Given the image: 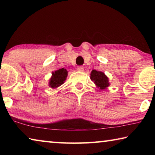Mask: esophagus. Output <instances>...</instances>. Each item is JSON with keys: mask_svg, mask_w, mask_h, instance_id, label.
I'll use <instances>...</instances> for the list:
<instances>
[{"mask_svg": "<svg viewBox=\"0 0 155 155\" xmlns=\"http://www.w3.org/2000/svg\"><path fill=\"white\" fill-rule=\"evenodd\" d=\"M77 70H78V71H79V72H83L84 71V67H83V66H78Z\"/></svg>", "mask_w": 155, "mask_h": 155, "instance_id": "34e87169", "label": "esophagus"}]
</instances>
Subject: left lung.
Instances as JSON below:
<instances>
[{"label": "left lung", "mask_w": 155, "mask_h": 155, "mask_svg": "<svg viewBox=\"0 0 155 155\" xmlns=\"http://www.w3.org/2000/svg\"><path fill=\"white\" fill-rule=\"evenodd\" d=\"M90 78L101 90H104L110 85L108 77L103 72L93 70L90 74Z\"/></svg>", "instance_id": "1"}]
</instances>
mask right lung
<instances>
[{"label": "right lung", "instance_id": "obj_1", "mask_svg": "<svg viewBox=\"0 0 155 155\" xmlns=\"http://www.w3.org/2000/svg\"><path fill=\"white\" fill-rule=\"evenodd\" d=\"M68 71L66 69L61 68L52 73V77L50 78L49 86L52 88H57L61 85L66 80Z\"/></svg>", "mask_w": 155, "mask_h": 155}]
</instances>
